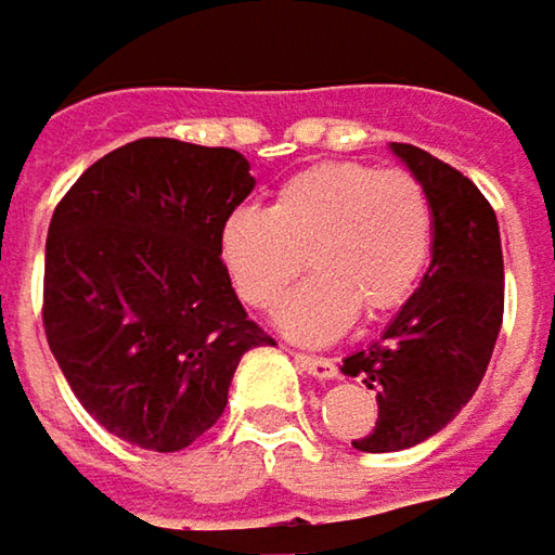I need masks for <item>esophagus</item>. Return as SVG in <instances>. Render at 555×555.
Instances as JSON below:
<instances>
[{
    "mask_svg": "<svg viewBox=\"0 0 555 555\" xmlns=\"http://www.w3.org/2000/svg\"><path fill=\"white\" fill-rule=\"evenodd\" d=\"M295 356V362L301 365V372H308V375H314V378L330 380L339 375V369H336V362L333 359H321V356H305V352H292Z\"/></svg>",
    "mask_w": 555,
    "mask_h": 555,
    "instance_id": "esophagus-1",
    "label": "esophagus"
}]
</instances>
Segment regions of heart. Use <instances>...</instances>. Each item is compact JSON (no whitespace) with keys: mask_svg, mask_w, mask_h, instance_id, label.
<instances>
[{"mask_svg":"<svg viewBox=\"0 0 555 555\" xmlns=\"http://www.w3.org/2000/svg\"><path fill=\"white\" fill-rule=\"evenodd\" d=\"M435 244L426 186L410 171L365 162H321L282 180L267 209L231 212L219 254L234 292L250 308H273L298 343H330L356 321L397 311L423 282Z\"/></svg>","mask_w":555,"mask_h":555,"instance_id":"obj_1","label":"heart"}]
</instances>
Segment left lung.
I'll return each instance as SVG.
<instances>
[{
    "label": "left lung",
    "mask_w": 555,
    "mask_h": 555,
    "mask_svg": "<svg viewBox=\"0 0 555 555\" xmlns=\"http://www.w3.org/2000/svg\"><path fill=\"white\" fill-rule=\"evenodd\" d=\"M390 152L420 177L435 212L431 263L375 346L343 359V375L378 397V420L352 448L403 451L448 426L477 393L505 311L499 222L477 183L416 145Z\"/></svg>",
    "instance_id": "left-lung-1"
}]
</instances>
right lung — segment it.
Wrapping results in <instances>:
<instances>
[{
	"instance_id": "obj_1",
	"label": "right lung",
	"mask_w": 555,
	"mask_h": 555,
	"mask_svg": "<svg viewBox=\"0 0 555 555\" xmlns=\"http://www.w3.org/2000/svg\"><path fill=\"white\" fill-rule=\"evenodd\" d=\"M234 149L135 139L98 158L47 231L43 330L78 403L117 438L180 451L225 413L247 321L219 234L254 190Z\"/></svg>"
}]
</instances>
